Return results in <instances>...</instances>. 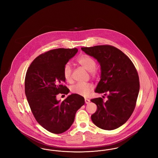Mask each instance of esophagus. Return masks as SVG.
I'll return each mask as SVG.
<instances>
[{
  "label": "esophagus",
  "mask_w": 158,
  "mask_h": 158,
  "mask_svg": "<svg viewBox=\"0 0 158 158\" xmlns=\"http://www.w3.org/2000/svg\"><path fill=\"white\" fill-rule=\"evenodd\" d=\"M85 104H89V102H90V100L89 99H85Z\"/></svg>",
  "instance_id": "34e87169"
}]
</instances>
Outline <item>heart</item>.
I'll return each mask as SVG.
<instances>
[{"label":"heart","instance_id":"heart-1","mask_svg":"<svg viewBox=\"0 0 158 158\" xmlns=\"http://www.w3.org/2000/svg\"><path fill=\"white\" fill-rule=\"evenodd\" d=\"M77 62L87 71L90 72L92 76L95 77L98 75V69L96 67V61L92 57L87 54H83L77 59ZM63 77L68 82L72 81V70L69 64H66L64 67ZM92 89L93 86L92 84L83 83H77L71 88L72 92L74 94L85 97L88 96Z\"/></svg>","mask_w":158,"mask_h":158}]
</instances>
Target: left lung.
<instances>
[{"label": "left lung", "mask_w": 158, "mask_h": 158, "mask_svg": "<svg viewBox=\"0 0 158 158\" xmlns=\"http://www.w3.org/2000/svg\"><path fill=\"white\" fill-rule=\"evenodd\" d=\"M82 50L94 57L100 64L101 80L95 92L104 93L102 98L90 101L97 106L91 115L99 128L112 130L124 124L133 112L140 89L139 77L131 60L120 50L110 45L82 47Z\"/></svg>", "instance_id": "1"}]
</instances>
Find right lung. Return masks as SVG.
<instances>
[{"instance_id": "right-lung-1", "label": "right lung", "mask_w": 158, "mask_h": 158, "mask_svg": "<svg viewBox=\"0 0 158 158\" xmlns=\"http://www.w3.org/2000/svg\"><path fill=\"white\" fill-rule=\"evenodd\" d=\"M75 48H56L37 57L28 69L25 93L31 110L38 123L47 131L60 134L73 124L76 111L85 104L84 98L75 94L60 102L57 95H67L63 69L77 53Z\"/></svg>"}]
</instances>
